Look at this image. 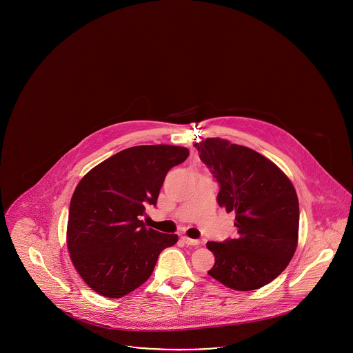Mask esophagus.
I'll return each instance as SVG.
<instances>
[{"label": "esophagus", "instance_id": "obj_1", "mask_svg": "<svg viewBox=\"0 0 353 353\" xmlns=\"http://www.w3.org/2000/svg\"><path fill=\"white\" fill-rule=\"evenodd\" d=\"M181 239L184 241L185 245H188V246H199L200 245V241L199 239H192V238H189V236H181Z\"/></svg>", "mask_w": 353, "mask_h": 353}]
</instances>
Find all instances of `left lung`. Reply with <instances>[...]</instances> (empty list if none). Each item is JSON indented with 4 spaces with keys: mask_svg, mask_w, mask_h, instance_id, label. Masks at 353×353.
Masks as SVG:
<instances>
[{
    "mask_svg": "<svg viewBox=\"0 0 353 353\" xmlns=\"http://www.w3.org/2000/svg\"><path fill=\"white\" fill-rule=\"evenodd\" d=\"M194 147L219 185L217 201L234 212L236 236L208 242L216 263L208 271L222 285L252 291L272 282L298 246L299 201L285 173L268 157L219 137Z\"/></svg>",
    "mask_w": 353,
    "mask_h": 353,
    "instance_id": "8db88e82",
    "label": "left lung"
}]
</instances>
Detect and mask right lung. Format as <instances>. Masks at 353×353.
I'll use <instances>...</instances> for the list:
<instances>
[{
	"label": "right lung",
	"instance_id": "add662e5",
	"mask_svg": "<svg viewBox=\"0 0 353 353\" xmlns=\"http://www.w3.org/2000/svg\"><path fill=\"white\" fill-rule=\"evenodd\" d=\"M189 156L176 145H137L91 169L70 202L68 249L85 285L105 298H121L143 285L160 252L179 236L141 221L156 205L168 170Z\"/></svg>",
	"mask_w": 353,
	"mask_h": 353
}]
</instances>
